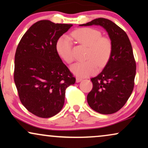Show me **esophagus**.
<instances>
[{"mask_svg": "<svg viewBox=\"0 0 148 148\" xmlns=\"http://www.w3.org/2000/svg\"><path fill=\"white\" fill-rule=\"evenodd\" d=\"M82 80H83V79H82L81 78L76 77V83H80V81H82Z\"/></svg>", "mask_w": 148, "mask_h": 148, "instance_id": "esophagus-1", "label": "esophagus"}]
</instances>
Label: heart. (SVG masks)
<instances>
[{
    "label": "heart",
    "instance_id": "b5f03b06",
    "mask_svg": "<svg viewBox=\"0 0 148 148\" xmlns=\"http://www.w3.org/2000/svg\"><path fill=\"white\" fill-rule=\"evenodd\" d=\"M100 31L92 28H80L72 33V37L80 44L87 46L86 61L72 65L71 71L79 77H87L96 72L98 68L102 69L108 64L113 53V43L109 37L101 36ZM56 50L58 55L68 64L74 61L73 44L67 36L57 41Z\"/></svg>",
    "mask_w": 148,
    "mask_h": 148
}]
</instances>
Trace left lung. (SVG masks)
Segmentation results:
<instances>
[{
	"instance_id": "8db88e82",
	"label": "left lung",
	"mask_w": 148,
	"mask_h": 148,
	"mask_svg": "<svg viewBox=\"0 0 148 148\" xmlns=\"http://www.w3.org/2000/svg\"><path fill=\"white\" fill-rule=\"evenodd\" d=\"M100 25L108 32L113 53L102 72L91 78L93 88L87 95L90 107L101 114H112L126 103L133 90L136 61L126 32L111 20L100 18L80 26Z\"/></svg>"
}]
</instances>
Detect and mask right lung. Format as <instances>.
Here are the masks:
<instances>
[{"instance_id":"add662e5","label":"right lung","mask_w":148,"mask_h":148,"mask_svg":"<svg viewBox=\"0 0 148 148\" xmlns=\"http://www.w3.org/2000/svg\"><path fill=\"white\" fill-rule=\"evenodd\" d=\"M72 26L40 20L28 29L17 47L14 77L18 96L37 117L48 118L60 112L65 90L76 82L56 50L57 41Z\"/></svg>"}]
</instances>
